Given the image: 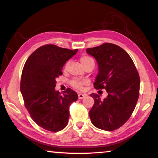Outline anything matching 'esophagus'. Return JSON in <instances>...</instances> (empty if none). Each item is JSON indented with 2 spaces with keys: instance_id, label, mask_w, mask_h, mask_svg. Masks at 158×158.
<instances>
[{
  "instance_id": "34e87169",
  "label": "esophagus",
  "mask_w": 158,
  "mask_h": 158,
  "mask_svg": "<svg viewBox=\"0 0 158 158\" xmlns=\"http://www.w3.org/2000/svg\"><path fill=\"white\" fill-rule=\"evenodd\" d=\"M85 95H86L81 94V93H79V94H78V98H79V99H83V98L85 97Z\"/></svg>"
}]
</instances>
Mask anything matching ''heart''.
Listing matches in <instances>:
<instances>
[{
    "label": "heart",
    "mask_w": 158,
    "mask_h": 158,
    "mask_svg": "<svg viewBox=\"0 0 158 158\" xmlns=\"http://www.w3.org/2000/svg\"><path fill=\"white\" fill-rule=\"evenodd\" d=\"M93 60L89 56H81L80 58V62L83 65L85 66L88 63H90V61ZM68 63H66L65 68H66L67 66H68ZM88 84L87 81H81L78 79H74L70 81V85L73 86L74 89H77V90H82L83 86H84V84Z\"/></svg>",
    "instance_id": "obj_1"
}]
</instances>
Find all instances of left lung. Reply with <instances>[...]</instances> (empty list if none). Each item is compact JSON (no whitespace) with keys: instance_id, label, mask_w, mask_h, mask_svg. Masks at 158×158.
<instances>
[{"instance_id":"1","label":"left lung","mask_w":158,"mask_h":158,"mask_svg":"<svg viewBox=\"0 0 158 158\" xmlns=\"http://www.w3.org/2000/svg\"><path fill=\"white\" fill-rule=\"evenodd\" d=\"M95 58L98 74L93 85L105 89L108 95L101 100L92 93L94 105L89 111L93 125L99 129L112 131L127 122L134 111L139 95L140 79L129 54L118 45L104 43L86 49Z\"/></svg>"}]
</instances>
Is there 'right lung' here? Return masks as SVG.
<instances>
[{"label": "right lung", "instance_id": "add662e5", "mask_svg": "<svg viewBox=\"0 0 158 158\" xmlns=\"http://www.w3.org/2000/svg\"><path fill=\"white\" fill-rule=\"evenodd\" d=\"M77 51L44 45L28 57L23 68L20 90L25 106L32 119L48 131L56 132L66 127L69 105L78 99L70 89L63 95L55 90L56 79L63 74V65Z\"/></svg>", "mask_w": 158, "mask_h": 158}]
</instances>
